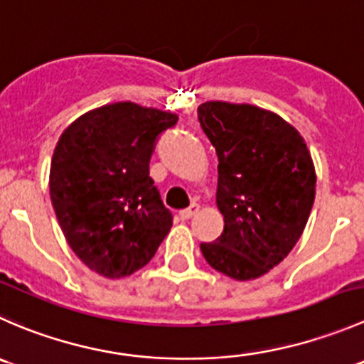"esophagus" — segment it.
Here are the masks:
<instances>
[{"label":"esophagus","instance_id":"esophagus-1","mask_svg":"<svg viewBox=\"0 0 364 364\" xmlns=\"http://www.w3.org/2000/svg\"><path fill=\"white\" fill-rule=\"evenodd\" d=\"M198 210H200V205H198V203H193V205H191L189 208H183V210L178 212V215H181L182 221H187V219L193 218V215L196 214Z\"/></svg>","mask_w":364,"mask_h":364}]
</instances>
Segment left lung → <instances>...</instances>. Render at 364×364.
Masks as SVG:
<instances>
[{
    "instance_id": "1",
    "label": "left lung",
    "mask_w": 364,
    "mask_h": 364,
    "mask_svg": "<svg viewBox=\"0 0 364 364\" xmlns=\"http://www.w3.org/2000/svg\"><path fill=\"white\" fill-rule=\"evenodd\" d=\"M198 120L218 154L215 203L225 230L200 250L237 282L264 276L292 251L311 212L316 175L303 136L251 104L203 102Z\"/></svg>"
}]
</instances>
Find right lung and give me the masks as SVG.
<instances>
[{"mask_svg":"<svg viewBox=\"0 0 364 364\" xmlns=\"http://www.w3.org/2000/svg\"><path fill=\"white\" fill-rule=\"evenodd\" d=\"M178 117L114 102L72 122L56 143L49 194L75 257L104 278L145 267L173 225L150 177L157 136Z\"/></svg>","mask_w":364,"mask_h":364,"instance_id":"1","label":"right lung"}]
</instances>
